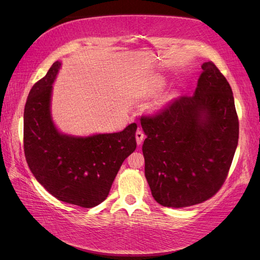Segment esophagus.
Returning <instances> with one entry per match:
<instances>
[{
	"mask_svg": "<svg viewBox=\"0 0 260 260\" xmlns=\"http://www.w3.org/2000/svg\"><path fill=\"white\" fill-rule=\"evenodd\" d=\"M144 132L142 131V130H138L137 131V133H136V139H137V143L140 145V144H142V142H143V140H144Z\"/></svg>",
	"mask_w": 260,
	"mask_h": 260,
	"instance_id": "1",
	"label": "esophagus"
}]
</instances>
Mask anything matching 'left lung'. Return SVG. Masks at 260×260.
<instances>
[{"instance_id":"left-lung-1","label":"left lung","mask_w":260,"mask_h":260,"mask_svg":"<svg viewBox=\"0 0 260 260\" xmlns=\"http://www.w3.org/2000/svg\"><path fill=\"white\" fill-rule=\"evenodd\" d=\"M192 96H180L141 117L145 177L154 200L182 208L212 198L222 186L239 141V118L229 82L204 62Z\"/></svg>"}]
</instances>
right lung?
<instances>
[{
	"instance_id": "1",
	"label": "right lung",
	"mask_w": 260,
	"mask_h": 260,
	"mask_svg": "<svg viewBox=\"0 0 260 260\" xmlns=\"http://www.w3.org/2000/svg\"><path fill=\"white\" fill-rule=\"evenodd\" d=\"M59 68L55 61L29 92L23 151L35 178L54 198L91 208L106 200L123 160L136 151L138 127L131 123L120 132L85 138L58 132L51 116V95Z\"/></svg>"
}]
</instances>
